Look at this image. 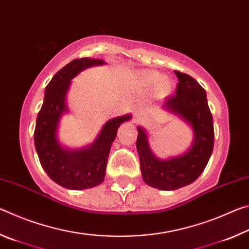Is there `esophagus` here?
<instances>
[{"label": "esophagus", "mask_w": 249, "mask_h": 249, "mask_svg": "<svg viewBox=\"0 0 249 249\" xmlns=\"http://www.w3.org/2000/svg\"><path fill=\"white\" fill-rule=\"evenodd\" d=\"M142 119V111L140 108H136L134 111L133 122H134V123H138V122H140Z\"/></svg>", "instance_id": "obj_1"}]
</instances>
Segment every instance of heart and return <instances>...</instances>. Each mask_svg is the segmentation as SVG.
Returning <instances> with one entry per match:
<instances>
[{"label":"heart","instance_id":"obj_1","mask_svg":"<svg viewBox=\"0 0 249 249\" xmlns=\"http://www.w3.org/2000/svg\"><path fill=\"white\" fill-rule=\"evenodd\" d=\"M137 81L144 88L155 87V92L159 98H165L168 94H170L172 87H174L169 78L166 75H161L159 71L153 69L140 71L137 73Z\"/></svg>","mask_w":249,"mask_h":249}]
</instances>
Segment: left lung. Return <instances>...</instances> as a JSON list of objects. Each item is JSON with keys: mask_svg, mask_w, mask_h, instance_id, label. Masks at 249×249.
I'll return each instance as SVG.
<instances>
[{"mask_svg": "<svg viewBox=\"0 0 249 249\" xmlns=\"http://www.w3.org/2000/svg\"><path fill=\"white\" fill-rule=\"evenodd\" d=\"M179 82L176 94L166 98L162 108L179 116L193 130L192 145L184 154L169 159H159L150 148L148 135L138 126L137 153L142 180L159 190H177L199 178L205 169L214 146L213 117L205 90L196 79L175 71Z\"/></svg>", "mask_w": 249, "mask_h": 249, "instance_id": "left-lung-1", "label": "left lung"}]
</instances>
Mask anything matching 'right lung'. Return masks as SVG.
Here are the masks:
<instances>
[{"mask_svg": "<svg viewBox=\"0 0 249 249\" xmlns=\"http://www.w3.org/2000/svg\"><path fill=\"white\" fill-rule=\"evenodd\" d=\"M104 64V60L92 58L70 61L47 84L43 107L37 115L34 141L40 165L50 179L70 190H83L103 182L117 128L132 117L126 114L107 121L95 141L81 149L65 148L59 142L57 130L62 114L68 112L67 93L71 80L89 67Z\"/></svg>", "mask_w": 249, "mask_h": 249, "instance_id": "right-lung-1", "label": "right lung"}]
</instances>
